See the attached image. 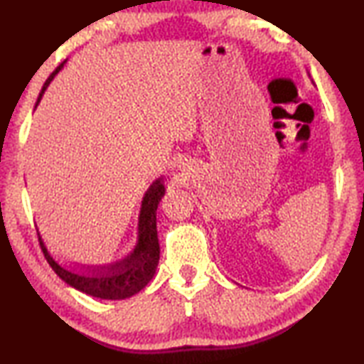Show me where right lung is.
<instances>
[{"instance_id":"1","label":"right lung","mask_w":364,"mask_h":364,"mask_svg":"<svg viewBox=\"0 0 364 364\" xmlns=\"http://www.w3.org/2000/svg\"><path fill=\"white\" fill-rule=\"evenodd\" d=\"M60 64L56 70H54L51 75L43 85L41 93L38 96L40 102L43 93L48 88V85L51 83L54 75L60 70ZM164 184L157 180L152 183V186L147 189L144 194L143 205H141V213H139V239L138 245L134 249L130 257L123 258L122 262H117L114 264H109V267L96 268L93 273H83L77 274L73 271L65 269L53 260L51 255L48 254V250L41 242V237L38 234V241L41 245L43 254H45L46 262L49 267L54 269L60 279L65 281L67 284L75 287L77 291L93 295V297L100 299H107V300H122L128 299L132 295L138 294L141 289L147 286V282L152 279L154 273H156V268L159 264V255H160V247H159V237H157V223H156V212L159 207L160 199L164 197Z\"/></svg>"}]
</instances>
